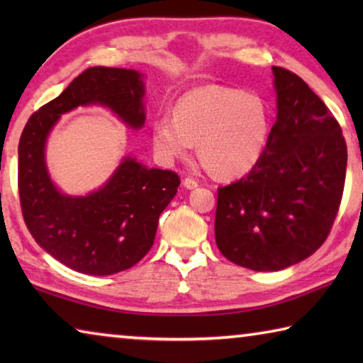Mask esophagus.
<instances>
[{
  "label": "esophagus",
  "instance_id": "obj_1",
  "mask_svg": "<svg viewBox=\"0 0 363 363\" xmlns=\"http://www.w3.org/2000/svg\"><path fill=\"white\" fill-rule=\"evenodd\" d=\"M182 184H184V187H187V189H195V187H199V181L194 179L192 176H187V177H184Z\"/></svg>",
  "mask_w": 363,
  "mask_h": 363
}]
</instances>
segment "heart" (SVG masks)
<instances>
[{
  "instance_id": "b5f03b06",
  "label": "heart",
  "mask_w": 363,
  "mask_h": 363,
  "mask_svg": "<svg viewBox=\"0 0 363 363\" xmlns=\"http://www.w3.org/2000/svg\"><path fill=\"white\" fill-rule=\"evenodd\" d=\"M267 134L269 110L259 96L210 84L182 94L173 116L153 121L152 143L169 162L199 143V157L213 174L238 177L257 163Z\"/></svg>"
}]
</instances>
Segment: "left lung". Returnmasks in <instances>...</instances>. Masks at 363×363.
I'll use <instances>...</instances> for the list:
<instances>
[{
	"mask_svg": "<svg viewBox=\"0 0 363 363\" xmlns=\"http://www.w3.org/2000/svg\"><path fill=\"white\" fill-rule=\"evenodd\" d=\"M277 120L248 174L218 189L214 235L224 257L280 270L322 247L340 210L347 147L340 123L296 73L272 67Z\"/></svg>",
	"mask_w": 363,
	"mask_h": 363,
	"instance_id": "obj_1",
	"label": "left lung"
}]
</instances>
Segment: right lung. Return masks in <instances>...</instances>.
<instances>
[{
  "label": "right lung",
  "mask_w": 363,
  "mask_h": 363,
  "mask_svg": "<svg viewBox=\"0 0 363 363\" xmlns=\"http://www.w3.org/2000/svg\"><path fill=\"white\" fill-rule=\"evenodd\" d=\"M143 99L136 70L91 67L36 110L22 131L17 187L23 220L43 250L77 272L112 275L143 259L181 179L174 171L149 169L128 157L97 192L67 196L49 179L46 138L60 115L88 104L107 106L131 128H140Z\"/></svg>",
  "instance_id": "obj_1"
}]
</instances>
